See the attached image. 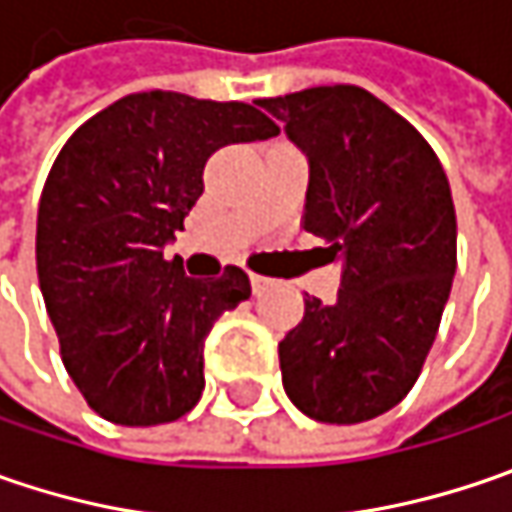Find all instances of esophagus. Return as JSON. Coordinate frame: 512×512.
Returning <instances> with one entry per match:
<instances>
[{"label": "esophagus", "mask_w": 512, "mask_h": 512, "mask_svg": "<svg viewBox=\"0 0 512 512\" xmlns=\"http://www.w3.org/2000/svg\"><path fill=\"white\" fill-rule=\"evenodd\" d=\"M249 280H252V292H255V295H263V292L275 283V280L266 278V275H249Z\"/></svg>", "instance_id": "34e87169"}]
</instances>
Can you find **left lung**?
I'll return each mask as SVG.
<instances>
[{"label":"left lung","mask_w":512,"mask_h":512,"mask_svg":"<svg viewBox=\"0 0 512 512\" xmlns=\"http://www.w3.org/2000/svg\"><path fill=\"white\" fill-rule=\"evenodd\" d=\"M309 160L303 229L341 260L335 303L306 298L278 344L283 389L323 424L404 401L456 275V209L430 143L358 85L257 100Z\"/></svg>","instance_id":"left-lung-1"}]
</instances>
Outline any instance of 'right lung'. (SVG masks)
<instances>
[{"instance_id": "right-lung-1", "label": "right lung", "mask_w": 512, "mask_h": 512, "mask_svg": "<svg viewBox=\"0 0 512 512\" xmlns=\"http://www.w3.org/2000/svg\"><path fill=\"white\" fill-rule=\"evenodd\" d=\"M278 131L246 102L143 91L62 145L39 197L36 275L62 364L105 421L154 427L200 401L203 341L252 283L237 266L189 278L163 246L203 194L214 151Z\"/></svg>"}]
</instances>
